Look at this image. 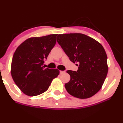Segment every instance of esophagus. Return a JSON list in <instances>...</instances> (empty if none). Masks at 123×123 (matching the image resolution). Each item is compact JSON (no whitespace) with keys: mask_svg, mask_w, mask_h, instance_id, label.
Segmentation results:
<instances>
[{"mask_svg":"<svg viewBox=\"0 0 123 123\" xmlns=\"http://www.w3.org/2000/svg\"><path fill=\"white\" fill-rule=\"evenodd\" d=\"M60 73L61 74H63V73H65V71H62V70H60Z\"/></svg>","mask_w":123,"mask_h":123,"instance_id":"obj_1","label":"esophagus"}]
</instances>
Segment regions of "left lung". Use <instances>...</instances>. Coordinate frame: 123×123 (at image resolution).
Instances as JSON below:
<instances>
[{"mask_svg": "<svg viewBox=\"0 0 123 123\" xmlns=\"http://www.w3.org/2000/svg\"><path fill=\"white\" fill-rule=\"evenodd\" d=\"M57 40L70 61L79 63L77 71H66L70 76V81L65 84L66 91L80 99L95 95L102 87L108 72L103 46L82 33L58 35Z\"/></svg>", "mask_w": 123, "mask_h": 123, "instance_id": "left-lung-1", "label": "left lung"}]
</instances>
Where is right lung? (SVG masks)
Returning <instances> with one entry per match:
<instances>
[{
  "instance_id": "obj_1",
  "label": "right lung",
  "mask_w": 123,
  "mask_h": 123,
  "mask_svg": "<svg viewBox=\"0 0 123 123\" xmlns=\"http://www.w3.org/2000/svg\"><path fill=\"white\" fill-rule=\"evenodd\" d=\"M57 35L29 38L15 50L11 73L16 85L26 95L33 97L44 92L60 73L57 69L43 66L55 44Z\"/></svg>"
}]
</instances>
